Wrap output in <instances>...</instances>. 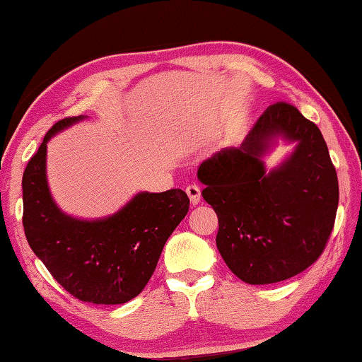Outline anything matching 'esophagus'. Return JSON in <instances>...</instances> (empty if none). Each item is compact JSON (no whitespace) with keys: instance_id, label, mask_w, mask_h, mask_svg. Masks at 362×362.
<instances>
[{"instance_id":"34e87169","label":"esophagus","mask_w":362,"mask_h":362,"mask_svg":"<svg viewBox=\"0 0 362 362\" xmlns=\"http://www.w3.org/2000/svg\"><path fill=\"white\" fill-rule=\"evenodd\" d=\"M185 192H187L188 198H189V203H192L193 206H196V204L199 203V199H201V188H199V185H196V183H192V185H188L185 188Z\"/></svg>"}]
</instances>
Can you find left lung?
Returning a JSON list of instances; mask_svg holds the SVG:
<instances>
[{
	"label": "left lung",
	"mask_w": 362,
	"mask_h": 362,
	"mask_svg": "<svg viewBox=\"0 0 362 362\" xmlns=\"http://www.w3.org/2000/svg\"><path fill=\"white\" fill-rule=\"evenodd\" d=\"M278 135L297 141L296 151L267 173L259 156ZM198 179L218 217V252L244 283H279L320 259L335 223L339 180L320 127L291 103L269 107L240 148L204 159Z\"/></svg>",
	"instance_id": "1"
}]
</instances>
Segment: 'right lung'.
<instances>
[{"mask_svg":"<svg viewBox=\"0 0 362 362\" xmlns=\"http://www.w3.org/2000/svg\"><path fill=\"white\" fill-rule=\"evenodd\" d=\"M79 119L83 116L57 121L30 158L22 179L23 231L36 257L73 297L95 305L126 303L150 281L189 199L174 188L139 193L115 216L94 222L65 216L47 188L46 144Z\"/></svg>","mask_w":362,"mask_h":362,"instance_id":"add662e5","label":"right lung"}]
</instances>
